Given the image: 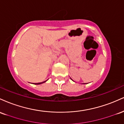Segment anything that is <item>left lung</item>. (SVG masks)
Here are the masks:
<instances>
[{
	"label": "left lung",
	"mask_w": 124,
	"mask_h": 124,
	"mask_svg": "<svg viewBox=\"0 0 124 124\" xmlns=\"http://www.w3.org/2000/svg\"><path fill=\"white\" fill-rule=\"evenodd\" d=\"M83 84H86V83H83Z\"/></svg>",
	"instance_id": "left-lung-1"
}]
</instances>
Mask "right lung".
I'll return each mask as SVG.
<instances>
[{
	"label": "right lung",
	"instance_id": "obj_1",
	"mask_svg": "<svg viewBox=\"0 0 124 124\" xmlns=\"http://www.w3.org/2000/svg\"><path fill=\"white\" fill-rule=\"evenodd\" d=\"M46 81H45V82H41V83H34L35 85H40V84H42V83H45V82H46Z\"/></svg>",
	"mask_w": 124,
	"mask_h": 124
}]
</instances>
